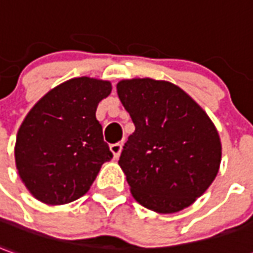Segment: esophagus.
Listing matches in <instances>:
<instances>
[{"instance_id": "obj_1", "label": "esophagus", "mask_w": 253, "mask_h": 253, "mask_svg": "<svg viewBox=\"0 0 253 253\" xmlns=\"http://www.w3.org/2000/svg\"><path fill=\"white\" fill-rule=\"evenodd\" d=\"M121 149H123V144L121 143L110 144V150H111V153H113V156H114V158H116V160L118 158V157H120Z\"/></svg>"}]
</instances>
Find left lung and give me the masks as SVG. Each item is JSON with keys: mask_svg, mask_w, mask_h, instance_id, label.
<instances>
[{"mask_svg": "<svg viewBox=\"0 0 253 253\" xmlns=\"http://www.w3.org/2000/svg\"><path fill=\"white\" fill-rule=\"evenodd\" d=\"M117 93L135 125L118 161L132 196L160 213L187 208L217 175L222 146L215 125L167 81L124 80Z\"/></svg>", "mask_w": 253, "mask_h": 253, "instance_id": "1", "label": "left lung"}]
</instances>
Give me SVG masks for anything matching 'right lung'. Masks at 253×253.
<instances>
[{
	"instance_id": "obj_1",
	"label": "right lung",
	"mask_w": 253,
	"mask_h": 253,
	"mask_svg": "<svg viewBox=\"0 0 253 253\" xmlns=\"http://www.w3.org/2000/svg\"><path fill=\"white\" fill-rule=\"evenodd\" d=\"M110 92L109 81L73 78L49 90L26 116L15 161L37 200L49 205L76 201L113 158L96 120L97 104Z\"/></svg>"
}]
</instances>
